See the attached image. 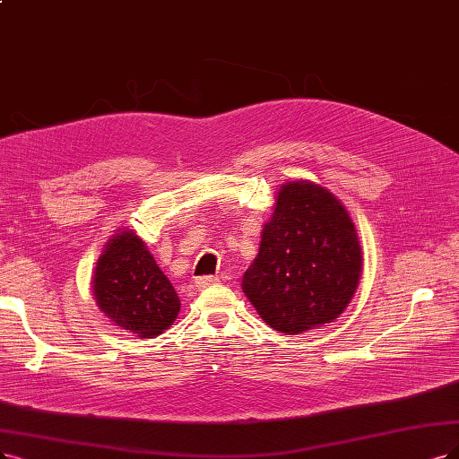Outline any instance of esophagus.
I'll return each instance as SVG.
<instances>
[{
  "instance_id": "1",
  "label": "esophagus",
  "mask_w": 459,
  "mask_h": 459,
  "mask_svg": "<svg viewBox=\"0 0 459 459\" xmlns=\"http://www.w3.org/2000/svg\"><path fill=\"white\" fill-rule=\"evenodd\" d=\"M217 281H219V278H215V276H200V278H196L195 283H196V290H206V287H210Z\"/></svg>"
}]
</instances>
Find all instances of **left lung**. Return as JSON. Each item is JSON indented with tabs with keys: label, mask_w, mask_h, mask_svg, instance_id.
<instances>
[{
	"label": "left lung",
	"mask_w": 459,
	"mask_h": 459,
	"mask_svg": "<svg viewBox=\"0 0 459 459\" xmlns=\"http://www.w3.org/2000/svg\"><path fill=\"white\" fill-rule=\"evenodd\" d=\"M361 268L358 230L342 202L312 181H290L278 191L242 290L266 325L300 334L346 310Z\"/></svg>",
	"instance_id": "1"
}]
</instances>
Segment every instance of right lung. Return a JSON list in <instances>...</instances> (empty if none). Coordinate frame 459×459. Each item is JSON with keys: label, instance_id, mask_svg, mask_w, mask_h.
<instances>
[{"label": "right lung", "instance_id": "1", "mask_svg": "<svg viewBox=\"0 0 459 459\" xmlns=\"http://www.w3.org/2000/svg\"><path fill=\"white\" fill-rule=\"evenodd\" d=\"M92 285L98 308L117 327L135 336H159L178 317L176 290L145 242L132 230H118L106 244L96 263Z\"/></svg>", "mask_w": 459, "mask_h": 459}]
</instances>
